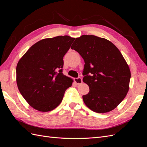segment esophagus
Wrapping results in <instances>:
<instances>
[{
    "instance_id": "1",
    "label": "esophagus",
    "mask_w": 147,
    "mask_h": 147,
    "mask_svg": "<svg viewBox=\"0 0 147 147\" xmlns=\"http://www.w3.org/2000/svg\"><path fill=\"white\" fill-rule=\"evenodd\" d=\"M74 82H75V83H76L77 84H82V83H83V80H82V78H81V77H78V78H75L74 79Z\"/></svg>"
}]
</instances>
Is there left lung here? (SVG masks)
<instances>
[{
    "label": "left lung",
    "instance_id": "obj_1",
    "mask_svg": "<svg viewBox=\"0 0 147 147\" xmlns=\"http://www.w3.org/2000/svg\"><path fill=\"white\" fill-rule=\"evenodd\" d=\"M71 49L84 61L83 81L90 92L84 104L96 113L110 112L121 103L129 91L131 71L121 52L108 40L95 35L77 38Z\"/></svg>",
    "mask_w": 147,
    "mask_h": 147
}]
</instances>
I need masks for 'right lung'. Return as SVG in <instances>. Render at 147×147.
Listing matches in <instances>:
<instances>
[{
    "label": "right lung",
    "instance_id": "1",
    "mask_svg": "<svg viewBox=\"0 0 147 147\" xmlns=\"http://www.w3.org/2000/svg\"><path fill=\"white\" fill-rule=\"evenodd\" d=\"M74 40L68 35L41 40L18 63V88L35 110L47 112L55 109L72 86L73 80L63 74V57Z\"/></svg>",
    "mask_w": 147,
    "mask_h": 147
}]
</instances>
